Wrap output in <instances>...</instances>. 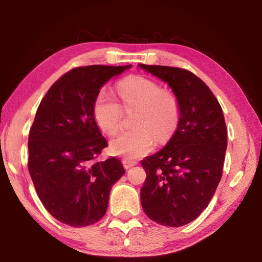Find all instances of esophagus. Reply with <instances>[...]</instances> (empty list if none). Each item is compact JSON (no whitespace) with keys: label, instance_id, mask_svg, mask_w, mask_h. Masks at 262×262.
Segmentation results:
<instances>
[{"label":"esophagus","instance_id":"obj_1","mask_svg":"<svg viewBox=\"0 0 262 262\" xmlns=\"http://www.w3.org/2000/svg\"><path fill=\"white\" fill-rule=\"evenodd\" d=\"M122 164H123V167L126 168H130V167H133V166H135L136 164H137V162H134V161H128V159H123L122 161Z\"/></svg>","mask_w":262,"mask_h":262}]
</instances>
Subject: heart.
Returning a JSON list of instances; mask_svg holds the SVG:
<instances>
[{
    "instance_id": "b5f03b06",
    "label": "heart",
    "mask_w": 262,
    "mask_h": 262,
    "mask_svg": "<svg viewBox=\"0 0 262 262\" xmlns=\"http://www.w3.org/2000/svg\"><path fill=\"white\" fill-rule=\"evenodd\" d=\"M117 92L125 111L136 110L132 132H122L110 141V151L114 156L136 159L148 155L155 147V137L164 143L176 130L180 108L177 96L162 90L159 84L143 76H128L117 84ZM107 92L101 91L92 106L94 119L99 129L112 135L119 129L123 110Z\"/></svg>"
}]
</instances>
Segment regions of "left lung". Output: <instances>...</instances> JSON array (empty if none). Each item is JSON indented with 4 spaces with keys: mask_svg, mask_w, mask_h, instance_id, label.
I'll list each match as a JSON object with an SVG mask.
<instances>
[{
    "mask_svg": "<svg viewBox=\"0 0 262 262\" xmlns=\"http://www.w3.org/2000/svg\"><path fill=\"white\" fill-rule=\"evenodd\" d=\"M139 67L167 83L180 108L170 141L141 162L147 173L141 205L156 223L183 227L206 209L222 178L228 145L223 111L205 82L188 70Z\"/></svg>",
    "mask_w": 262,
    "mask_h": 262,
    "instance_id": "obj_1",
    "label": "left lung"
}]
</instances>
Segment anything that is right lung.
<instances>
[{"label":"right lung","instance_id":"1","mask_svg":"<svg viewBox=\"0 0 262 262\" xmlns=\"http://www.w3.org/2000/svg\"><path fill=\"white\" fill-rule=\"evenodd\" d=\"M128 66L72 69L53 84L35 113L29 134V172L47 211L74 228L105 215L112 186L125 173L121 162H98L107 142L92 114L101 86Z\"/></svg>","mask_w":262,"mask_h":262}]
</instances>
